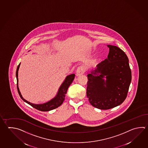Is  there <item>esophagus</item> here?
Here are the masks:
<instances>
[{
    "mask_svg": "<svg viewBox=\"0 0 148 148\" xmlns=\"http://www.w3.org/2000/svg\"><path fill=\"white\" fill-rule=\"evenodd\" d=\"M86 71V67L83 65L80 66L76 70V75H81L83 74Z\"/></svg>",
    "mask_w": 148,
    "mask_h": 148,
    "instance_id": "esophagus-1",
    "label": "esophagus"
}]
</instances>
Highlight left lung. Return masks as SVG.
<instances>
[{
    "label": "left lung",
    "mask_w": 148,
    "mask_h": 148,
    "mask_svg": "<svg viewBox=\"0 0 148 148\" xmlns=\"http://www.w3.org/2000/svg\"><path fill=\"white\" fill-rule=\"evenodd\" d=\"M109 48L107 58L87 75L86 94L89 103L98 109H111L127 97L131 81V71L125 53L116 46ZM106 77L105 81L103 78Z\"/></svg>",
    "instance_id": "left-lung-1"
}]
</instances>
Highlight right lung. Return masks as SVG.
<instances>
[{"mask_svg": "<svg viewBox=\"0 0 148 148\" xmlns=\"http://www.w3.org/2000/svg\"><path fill=\"white\" fill-rule=\"evenodd\" d=\"M20 65V63L19 64V65L17 67L16 75V77H17L18 92L19 94L20 97L23 99V101H25V103H28V104H29L30 105H31L34 108L40 110V111H42V112L50 111L52 109H56L59 106L61 105L65 99V95L67 92V89H68L69 87L70 86V85L72 84L73 81L74 79V77H75L74 74H71L70 75L66 76V77L63 83L62 84L61 86L59 88V91L58 92L57 95H56V97L53 98L52 99H51V101H48L47 103H42V104H34V103H31L30 102L25 99L23 97L22 95L20 92L19 89L18 87V70L19 69Z\"/></svg>", "mask_w": 148, "mask_h": 148, "instance_id": "right-lung-1", "label": "right lung"}]
</instances>
